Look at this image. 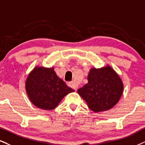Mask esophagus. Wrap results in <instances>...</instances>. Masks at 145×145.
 <instances>
[{
  "label": "esophagus",
  "instance_id": "obj_1",
  "mask_svg": "<svg viewBox=\"0 0 145 145\" xmlns=\"http://www.w3.org/2000/svg\"><path fill=\"white\" fill-rule=\"evenodd\" d=\"M67 84L70 87H71V88L75 89V90L76 89V84H75V83H74V82H73V81L69 82V83H67Z\"/></svg>",
  "mask_w": 145,
  "mask_h": 145
}]
</instances>
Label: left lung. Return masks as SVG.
Segmentation results:
<instances>
[{
	"label": "left lung",
	"mask_w": 145,
	"mask_h": 145,
	"mask_svg": "<svg viewBox=\"0 0 145 145\" xmlns=\"http://www.w3.org/2000/svg\"><path fill=\"white\" fill-rule=\"evenodd\" d=\"M87 80L88 83L77 92L94 112L110 110L122 97V81L110 66L91 69Z\"/></svg>",
	"instance_id": "left-lung-1"
}]
</instances>
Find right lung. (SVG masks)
<instances>
[{
  "label": "right lung",
  "mask_w": 145,
  "mask_h": 145,
  "mask_svg": "<svg viewBox=\"0 0 145 145\" xmlns=\"http://www.w3.org/2000/svg\"><path fill=\"white\" fill-rule=\"evenodd\" d=\"M25 90L31 102L45 110L56 108L64 96L74 91L57 76L54 68L39 66L27 77Z\"/></svg>",
  "instance_id": "1"
}]
</instances>
